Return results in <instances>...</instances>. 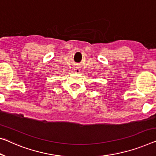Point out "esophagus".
<instances>
[{
  "mask_svg": "<svg viewBox=\"0 0 156 156\" xmlns=\"http://www.w3.org/2000/svg\"><path fill=\"white\" fill-rule=\"evenodd\" d=\"M75 71H76V73H79V71H80V69H78V68H76V69H75Z\"/></svg>",
  "mask_w": 156,
  "mask_h": 156,
  "instance_id": "34e87169",
  "label": "esophagus"
}]
</instances>
